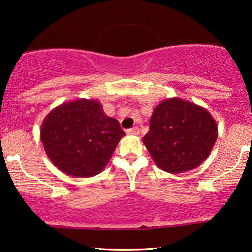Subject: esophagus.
I'll list each match as a JSON object with an SVG mask.
<instances>
[{
    "label": "esophagus",
    "instance_id": "obj_1",
    "mask_svg": "<svg viewBox=\"0 0 252 252\" xmlns=\"http://www.w3.org/2000/svg\"><path fill=\"white\" fill-rule=\"evenodd\" d=\"M126 132L130 135H138L140 134V129H138V126H134V128L126 130Z\"/></svg>",
    "mask_w": 252,
    "mask_h": 252
}]
</instances>
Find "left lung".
Masks as SVG:
<instances>
[{"label": "left lung", "instance_id": "1", "mask_svg": "<svg viewBox=\"0 0 252 252\" xmlns=\"http://www.w3.org/2000/svg\"><path fill=\"white\" fill-rule=\"evenodd\" d=\"M149 126L143 143L155 163L174 174L204 162L217 140L216 121L207 110L179 98L158 104Z\"/></svg>", "mask_w": 252, "mask_h": 252}]
</instances>
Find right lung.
Returning a JSON list of instances; mask_svg holds the SVG:
<instances>
[{"label": "right lung", "mask_w": 252, "mask_h": 252, "mask_svg": "<svg viewBox=\"0 0 252 252\" xmlns=\"http://www.w3.org/2000/svg\"><path fill=\"white\" fill-rule=\"evenodd\" d=\"M124 135L99 103L85 99L58 106L41 126V141L54 166L79 178L99 174Z\"/></svg>", "instance_id": "1"}]
</instances>
